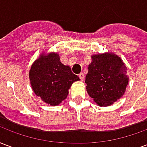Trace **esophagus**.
Listing matches in <instances>:
<instances>
[{"label":"esophagus","mask_w":147,"mask_h":147,"mask_svg":"<svg viewBox=\"0 0 147 147\" xmlns=\"http://www.w3.org/2000/svg\"><path fill=\"white\" fill-rule=\"evenodd\" d=\"M79 77H80V79L81 80H84V74L83 72H81V73L79 75Z\"/></svg>","instance_id":"esophagus-1"}]
</instances>
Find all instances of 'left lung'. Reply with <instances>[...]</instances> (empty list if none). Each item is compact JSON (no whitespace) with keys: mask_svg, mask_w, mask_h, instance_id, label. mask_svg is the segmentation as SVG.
<instances>
[{"mask_svg":"<svg viewBox=\"0 0 147 147\" xmlns=\"http://www.w3.org/2000/svg\"><path fill=\"white\" fill-rule=\"evenodd\" d=\"M86 91L100 106L112 105L125 92L128 83L127 67L117 56L94 55L86 76Z\"/></svg>","mask_w":147,"mask_h":147,"instance_id":"obj_1","label":"left lung"}]
</instances>
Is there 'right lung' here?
<instances>
[{
    "mask_svg": "<svg viewBox=\"0 0 147 147\" xmlns=\"http://www.w3.org/2000/svg\"><path fill=\"white\" fill-rule=\"evenodd\" d=\"M29 77L35 94L51 105H59L66 98L71 84L80 80L70 67L62 64L58 54L53 53L41 56L34 61Z\"/></svg>",
    "mask_w": 147,
    "mask_h": 147,
    "instance_id": "obj_1",
    "label": "right lung"
}]
</instances>
